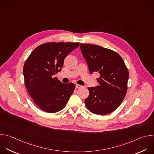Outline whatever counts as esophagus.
Here are the masks:
<instances>
[{
    "label": "esophagus",
    "mask_w": 154,
    "mask_h": 154,
    "mask_svg": "<svg viewBox=\"0 0 154 154\" xmlns=\"http://www.w3.org/2000/svg\"><path fill=\"white\" fill-rule=\"evenodd\" d=\"M82 86H81L80 85H79V84H77V85H75V88H76L77 89L80 88H82Z\"/></svg>",
    "instance_id": "esophagus-1"
}]
</instances>
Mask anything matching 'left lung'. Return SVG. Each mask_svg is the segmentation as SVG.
Instances as JSON below:
<instances>
[{"instance_id": "1", "label": "left lung", "mask_w": 154, "mask_h": 154, "mask_svg": "<svg viewBox=\"0 0 154 154\" xmlns=\"http://www.w3.org/2000/svg\"><path fill=\"white\" fill-rule=\"evenodd\" d=\"M80 49L91 74L97 72L98 86L88 88L89 94L85 104L92 113L104 116L114 111L122 103L128 90L129 71L122 57L100 46L80 43Z\"/></svg>"}]
</instances>
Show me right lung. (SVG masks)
Segmentation results:
<instances>
[{
    "instance_id": "add662e5",
    "label": "right lung",
    "mask_w": 154,
    "mask_h": 154,
    "mask_svg": "<svg viewBox=\"0 0 154 154\" xmlns=\"http://www.w3.org/2000/svg\"><path fill=\"white\" fill-rule=\"evenodd\" d=\"M79 43L48 42L35 48L25 62V85L36 105L42 111L55 113L66 105L75 84L62 83L54 75L61 71L65 57Z\"/></svg>"
}]
</instances>
